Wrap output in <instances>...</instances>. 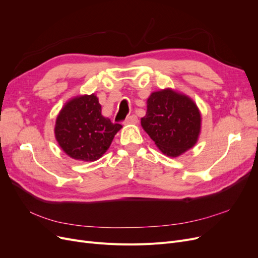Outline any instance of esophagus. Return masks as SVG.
Instances as JSON below:
<instances>
[{"label":"esophagus","mask_w":258,"mask_h":258,"mask_svg":"<svg viewBox=\"0 0 258 258\" xmlns=\"http://www.w3.org/2000/svg\"><path fill=\"white\" fill-rule=\"evenodd\" d=\"M137 122H138V116L134 115V114L128 116V117L124 120V124H125V125H127V124H137Z\"/></svg>","instance_id":"34e87169"}]
</instances>
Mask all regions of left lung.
Masks as SVG:
<instances>
[{
    "instance_id": "1",
    "label": "left lung",
    "mask_w": 258,
    "mask_h": 258,
    "mask_svg": "<svg viewBox=\"0 0 258 258\" xmlns=\"http://www.w3.org/2000/svg\"><path fill=\"white\" fill-rule=\"evenodd\" d=\"M201 121L200 110L190 97L165 89L151 93L141 124L159 150L176 157L198 142Z\"/></svg>"
}]
</instances>
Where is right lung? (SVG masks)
<instances>
[{"instance_id": "add662e5", "label": "right lung", "mask_w": 258, "mask_h": 258, "mask_svg": "<svg viewBox=\"0 0 258 258\" xmlns=\"http://www.w3.org/2000/svg\"><path fill=\"white\" fill-rule=\"evenodd\" d=\"M120 124L102 115L96 95H82L70 100L55 121V139L70 157L84 162L99 159L110 147Z\"/></svg>"}]
</instances>
